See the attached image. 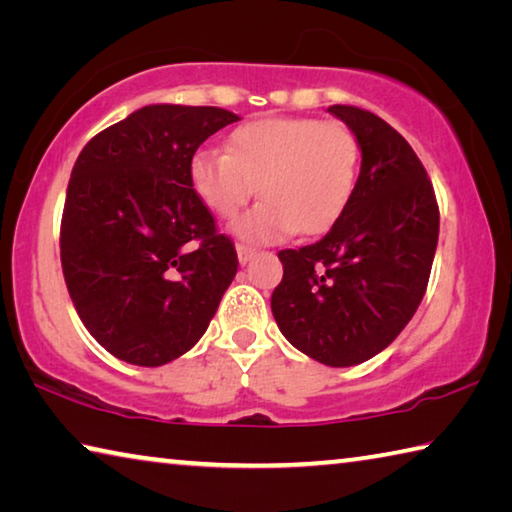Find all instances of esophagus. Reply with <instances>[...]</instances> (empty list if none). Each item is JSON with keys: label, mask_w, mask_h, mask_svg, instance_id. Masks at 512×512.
Masks as SVG:
<instances>
[{"label": "esophagus", "mask_w": 512, "mask_h": 512, "mask_svg": "<svg viewBox=\"0 0 512 512\" xmlns=\"http://www.w3.org/2000/svg\"><path fill=\"white\" fill-rule=\"evenodd\" d=\"M253 255H255V248H250L246 244H239L237 246V257H239L241 264H248L250 259H253Z\"/></svg>", "instance_id": "obj_1"}]
</instances>
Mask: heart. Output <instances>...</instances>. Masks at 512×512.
Masks as SVG:
<instances>
[{"label": "heart", "mask_w": 512, "mask_h": 512, "mask_svg": "<svg viewBox=\"0 0 512 512\" xmlns=\"http://www.w3.org/2000/svg\"><path fill=\"white\" fill-rule=\"evenodd\" d=\"M359 140L341 121L257 119L228 137L225 153L201 149L189 185L207 210L235 216L259 189L253 210L232 223L246 241H280L300 230L320 235L341 219L357 187Z\"/></svg>", "instance_id": "1"}]
</instances>
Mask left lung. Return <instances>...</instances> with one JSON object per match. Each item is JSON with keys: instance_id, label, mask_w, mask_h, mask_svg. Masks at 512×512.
I'll return each mask as SVG.
<instances>
[{"instance_id": "left-lung-1", "label": "left lung", "mask_w": 512, "mask_h": 512, "mask_svg": "<svg viewBox=\"0 0 512 512\" xmlns=\"http://www.w3.org/2000/svg\"><path fill=\"white\" fill-rule=\"evenodd\" d=\"M327 112L357 135V187L323 239L277 253L284 275L271 309L293 348L348 368L388 348L413 318L427 291L440 214L427 171L393 126L354 106Z\"/></svg>"}]
</instances>
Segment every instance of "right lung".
I'll return each mask as SVG.
<instances>
[{"label":"right lung","mask_w":512,"mask_h":512,"mask_svg":"<svg viewBox=\"0 0 512 512\" xmlns=\"http://www.w3.org/2000/svg\"><path fill=\"white\" fill-rule=\"evenodd\" d=\"M239 119L153 103L92 137L76 160L60 262L83 325L112 357L144 368L178 359L235 280L237 250L189 185V160Z\"/></svg>","instance_id":"1"}]
</instances>
